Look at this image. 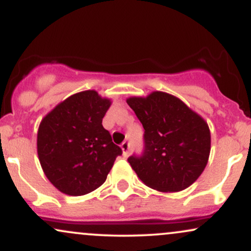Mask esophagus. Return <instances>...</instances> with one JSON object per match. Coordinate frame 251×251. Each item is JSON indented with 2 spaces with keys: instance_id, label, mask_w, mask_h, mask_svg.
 <instances>
[{
  "instance_id": "34e87169",
  "label": "esophagus",
  "mask_w": 251,
  "mask_h": 251,
  "mask_svg": "<svg viewBox=\"0 0 251 251\" xmlns=\"http://www.w3.org/2000/svg\"><path fill=\"white\" fill-rule=\"evenodd\" d=\"M120 148H122V150H123L124 157H127L128 151H129V143L128 142H124Z\"/></svg>"
}]
</instances>
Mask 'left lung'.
Returning a JSON list of instances; mask_svg holds the SVG:
<instances>
[{
    "label": "left lung",
    "mask_w": 251,
    "mask_h": 251,
    "mask_svg": "<svg viewBox=\"0 0 251 251\" xmlns=\"http://www.w3.org/2000/svg\"><path fill=\"white\" fill-rule=\"evenodd\" d=\"M126 102L145 129L142 157L129 165L149 188L178 192L194 184L208 164L211 135L208 123L179 98L154 91Z\"/></svg>",
    "instance_id": "obj_1"
}]
</instances>
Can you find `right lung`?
<instances>
[{"mask_svg": "<svg viewBox=\"0 0 251 251\" xmlns=\"http://www.w3.org/2000/svg\"><path fill=\"white\" fill-rule=\"evenodd\" d=\"M94 89L68 97L43 117L37 155L46 177L62 194L82 196L101 186L122 149L103 128L111 106Z\"/></svg>", "mask_w": 251, "mask_h": 251, "instance_id": "right-lung-1", "label": "right lung"}]
</instances>
